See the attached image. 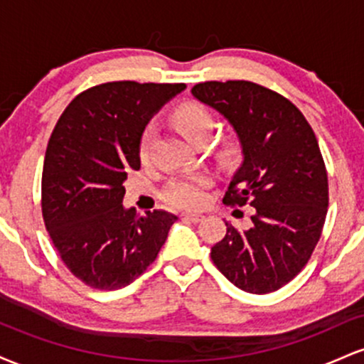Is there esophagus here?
I'll return each instance as SVG.
<instances>
[{"mask_svg": "<svg viewBox=\"0 0 364 364\" xmlns=\"http://www.w3.org/2000/svg\"><path fill=\"white\" fill-rule=\"evenodd\" d=\"M183 219H188L191 220V223H200V220L203 219L202 214H198V212H183Z\"/></svg>", "mask_w": 364, "mask_h": 364, "instance_id": "34e87169", "label": "esophagus"}]
</instances>
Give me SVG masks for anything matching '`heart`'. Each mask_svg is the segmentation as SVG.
Here are the masks:
<instances>
[{
    "instance_id": "obj_1",
    "label": "heart",
    "mask_w": 364,
    "mask_h": 364,
    "mask_svg": "<svg viewBox=\"0 0 364 364\" xmlns=\"http://www.w3.org/2000/svg\"><path fill=\"white\" fill-rule=\"evenodd\" d=\"M173 121L176 124L185 139L190 144H195L196 140L210 136L214 132V118L205 107L198 106V104H185L173 114ZM150 141H152V132L147 129L140 140V157L141 161L149 157ZM235 156V147H225L223 150V159L229 161ZM203 186H205V179L195 178V179H183V181H176L169 186L168 200L171 203L178 207H198L202 205L205 195H203Z\"/></svg>"
}]
</instances>
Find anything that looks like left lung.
<instances>
[{
  "instance_id": "obj_1",
  "label": "left lung",
  "mask_w": 364,
  "mask_h": 364,
  "mask_svg": "<svg viewBox=\"0 0 364 364\" xmlns=\"http://www.w3.org/2000/svg\"><path fill=\"white\" fill-rule=\"evenodd\" d=\"M191 94L219 112L240 141L243 161L224 202L255 208L248 229L225 223L212 260L246 292L281 289L306 265L327 215V171L315 133L294 104L258 83L203 82Z\"/></svg>"
}]
</instances>
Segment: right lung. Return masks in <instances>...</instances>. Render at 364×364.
<instances>
[{
    "mask_svg": "<svg viewBox=\"0 0 364 364\" xmlns=\"http://www.w3.org/2000/svg\"><path fill=\"white\" fill-rule=\"evenodd\" d=\"M185 83L109 82L68 104L49 139L43 215L65 265L87 286L119 289L157 258L176 215L136 217L123 205L124 179L140 169L149 121Z\"/></svg>",
    "mask_w": 364,
    "mask_h": 364,
    "instance_id": "obj_1",
    "label": "right lung"
}]
</instances>
